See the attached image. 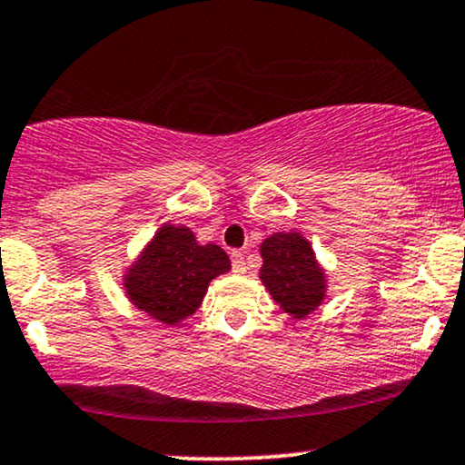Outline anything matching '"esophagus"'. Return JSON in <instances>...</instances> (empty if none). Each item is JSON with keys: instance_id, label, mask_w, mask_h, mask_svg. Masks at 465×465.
<instances>
[{"instance_id": "esophagus-1", "label": "esophagus", "mask_w": 465, "mask_h": 465, "mask_svg": "<svg viewBox=\"0 0 465 465\" xmlns=\"http://www.w3.org/2000/svg\"><path fill=\"white\" fill-rule=\"evenodd\" d=\"M232 269L233 273H244L247 271V262H244V255L240 251H232Z\"/></svg>"}]
</instances>
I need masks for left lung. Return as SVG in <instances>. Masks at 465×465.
I'll use <instances>...</instances> for the list:
<instances>
[{
	"mask_svg": "<svg viewBox=\"0 0 465 465\" xmlns=\"http://www.w3.org/2000/svg\"><path fill=\"white\" fill-rule=\"evenodd\" d=\"M262 277L273 300L295 319L306 317L323 300V273L308 240L297 232L275 233L262 242Z\"/></svg>",
	"mask_w": 465,
	"mask_h": 465,
	"instance_id": "1",
	"label": "left lung"
}]
</instances>
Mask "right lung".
Here are the masks:
<instances>
[{"label":"right lung","instance_id":"obj_1","mask_svg":"<svg viewBox=\"0 0 465 465\" xmlns=\"http://www.w3.org/2000/svg\"><path fill=\"white\" fill-rule=\"evenodd\" d=\"M225 271L229 258L218 244L201 247L190 229L165 225L131 269L126 292L137 308L173 325L194 314L210 282Z\"/></svg>","mask_w":465,"mask_h":465}]
</instances>
